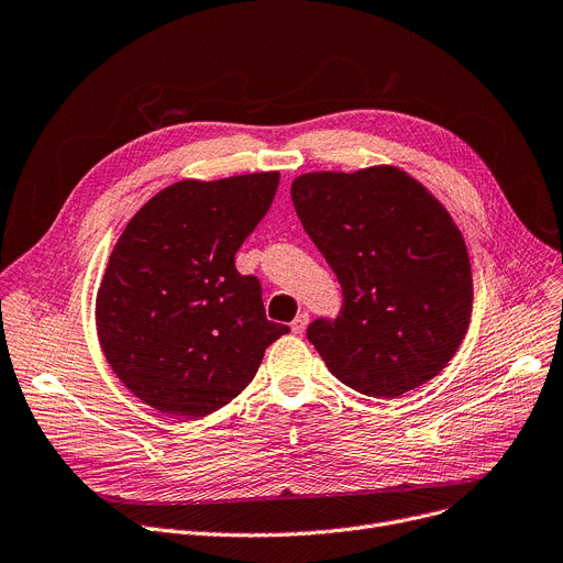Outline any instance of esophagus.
<instances>
[{
	"label": "esophagus",
	"instance_id": "esophagus-1",
	"mask_svg": "<svg viewBox=\"0 0 563 563\" xmlns=\"http://www.w3.org/2000/svg\"><path fill=\"white\" fill-rule=\"evenodd\" d=\"M308 321H310V314H308V312H299V314H297V319L291 321V333L301 335V333L306 331V327H308Z\"/></svg>",
	"mask_w": 563,
	"mask_h": 563
}]
</instances>
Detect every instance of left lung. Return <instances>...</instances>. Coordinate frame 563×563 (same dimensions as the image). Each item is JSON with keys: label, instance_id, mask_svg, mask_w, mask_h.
<instances>
[{"label": "left lung", "instance_id": "1", "mask_svg": "<svg viewBox=\"0 0 563 563\" xmlns=\"http://www.w3.org/2000/svg\"><path fill=\"white\" fill-rule=\"evenodd\" d=\"M291 200L342 287L340 314L308 327L331 374L383 399L440 374L472 312L470 257L445 207L395 166L306 173Z\"/></svg>", "mask_w": 563, "mask_h": 563}]
</instances>
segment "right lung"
Here are the masks:
<instances>
[{
  "label": "right lung",
  "mask_w": 563,
  "mask_h": 563,
  "mask_svg": "<svg viewBox=\"0 0 563 563\" xmlns=\"http://www.w3.org/2000/svg\"><path fill=\"white\" fill-rule=\"evenodd\" d=\"M278 180L274 170L175 183L141 207L113 246L96 301L98 338L115 376L147 406L210 416L289 333L266 319L260 280L234 266Z\"/></svg>",
  "instance_id": "1"
}]
</instances>
